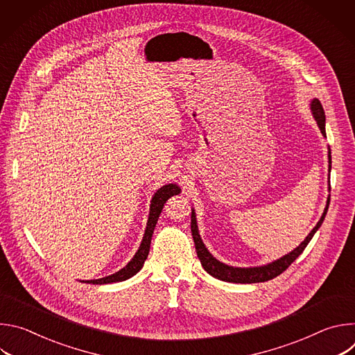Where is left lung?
Returning <instances> with one entry per match:
<instances>
[{"instance_id": "left-lung-1", "label": "left lung", "mask_w": 355, "mask_h": 355, "mask_svg": "<svg viewBox=\"0 0 355 355\" xmlns=\"http://www.w3.org/2000/svg\"><path fill=\"white\" fill-rule=\"evenodd\" d=\"M311 110L312 114L318 122V126L322 132L323 136H326V116H324V111L323 107L320 104V101L318 98L312 99L311 103ZM331 170V153L329 148V173ZM329 204H330V198H327V205L324 208V212L320 218V220L318 222V225L313 227V230L308 234V237L303 240L293 251L288 252L286 256L281 257L277 261H272L267 266L263 267H250V268H239V267H230L226 266L223 263H220L219 260H216L211 252L208 251V248L205 247L204 241H202L199 232H198V225H196V218H195V211L192 209L191 214V232H192V237H193V243H195V248H196V254L198 259L200 260L202 267L204 270L211 274L212 277L220 279V281H226V282H234V284H256V282H266L270 281L275 277H278L279 274H282L300 254L303 252V250L306 248V245L309 244V241L312 240V237L315 236V233L318 232V229L322 226L324 216L327 214L329 209Z\"/></svg>"}]
</instances>
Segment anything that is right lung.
Wrapping results in <instances>:
<instances>
[{"instance_id": "obj_1", "label": "right lung", "mask_w": 355, "mask_h": 355, "mask_svg": "<svg viewBox=\"0 0 355 355\" xmlns=\"http://www.w3.org/2000/svg\"><path fill=\"white\" fill-rule=\"evenodd\" d=\"M181 189L175 185V184H167L164 187H162L153 196V199H151V205H150V214H148V220H147V227L144 230V236H143V240L140 243V247L139 250L136 251L135 257L122 268L119 270L118 272L112 274V275H108V277H104V278H99V279H89V281H83V282H87V284H96V285H103V284H112V282H121V281H126L129 279L130 277H133L135 274H137L147 256H148V250H150V243H151V236H153V232H155V227H156V223L159 220V216L163 211V207L166 204V200L168 198H171L173 195H177L180 193Z\"/></svg>"}]
</instances>
